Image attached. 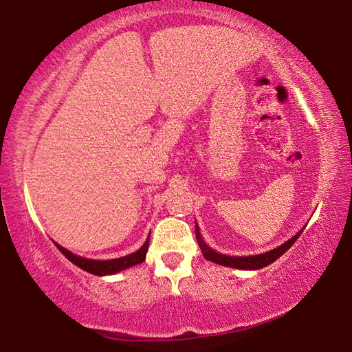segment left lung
Segmentation results:
<instances>
[{
	"label": "left lung",
	"mask_w": 352,
	"mask_h": 352,
	"mask_svg": "<svg viewBox=\"0 0 352 352\" xmlns=\"http://www.w3.org/2000/svg\"><path fill=\"white\" fill-rule=\"evenodd\" d=\"M302 231V230H301ZM301 231H298V233L292 237L290 241L284 242L281 247H278L275 250H270V252L267 253H262V254H256V256H226V254H220L217 252H214L210 247L206 245L201 239L200 236V231H199V226H197V231H195V234H197V242L201 248V252H204V256L211 262H216V264L220 265H225V267H233V269H241V270H258L262 269V267H267L272 262H275L279 256H283L287 250L294 245L295 241L300 237Z\"/></svg>",
	"instance_id": "left-lung-1"
}]
</instances>
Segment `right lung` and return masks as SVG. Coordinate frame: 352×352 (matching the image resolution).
I'll return each mask as SVG.
<instances>
[{"label": "right lung", "mask_w": 352, "mask_h": 352, "mask_svg": "<svg viewBox=\"0 0 352 352\" xmlns=\"http://www.w3.org/2000/svg\"><path fill=\"white\" fill-rule=\"evenodd\" d=\"M56 245L65 256H67V258L71 262H73L74 265L79 267V269L85 270L88 273H93V275L102 276V275H111V273L126 270V269H129V267H133L136 264H141V262L146 259V253H147V248H148V237H147V241L144 242V245H142L138 250V252H135V253L129 254V256H124V258L110 259V261L85 259V258H80V256H76L71 252H68V250H65L63 247L58 245V243H56Z\"/></svg>", "instance_id": "1"}]
</instances>
